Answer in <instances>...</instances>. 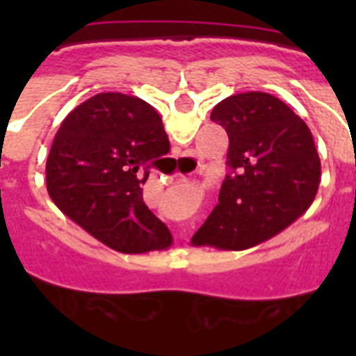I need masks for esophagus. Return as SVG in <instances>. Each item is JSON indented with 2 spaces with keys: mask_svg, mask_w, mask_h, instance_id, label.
<instances>
[{
  "mask_svg": "<svg viewBox=\"0 0 356 356\" xmlns=\"http://www.w3.org/2000/svg\"><path fill=\"white\" fill-rule=\"evenodd\" d=\"M200 171H201V168H200Z\"/></svg>",
  "mask_w": 356,
  "mask_h": 356,
  "instance_id": "34e87169",
  "label": "esophagus"
}]
</instances>
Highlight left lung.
Returning <instances> with one entry per match:
<instances>
[{"label": "left lung", "instance_id": "left-lung-1", "mask_svg": "<svg viewBox=\"0 0 356 356\" xmlns=\"http://www.w3.org/2000/svg\"><path fill=\"white\" fill-rule=\"evenodd\" d=\"M210 119L228 134L229 172L193 244L246 250L307 212L319 188L321 160L303 119L271 94H234L213 106Z\"/></svg>", "mask_w": 356, "mask_h": 356}]
</instances>
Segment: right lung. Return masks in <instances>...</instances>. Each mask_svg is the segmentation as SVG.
<instances>
[{
  "instance_id": "1",
  "label": "right lung",
  "mask_w": 356,
  "mask_h": 356,
  "mask_svg": "<svg viewBox=\"0 0 356 356\" xmlns=\"http://www.w3.org/2000/svg\"><path fill=\"white\" fill-rule=\"evenodd\" d=\"M168 140L149 103L121 92L96 94L56 131L46 162L49 197L112 250H165L172 235L144 203L143 185L151 160L168 155Z\"/></svg>"
}]
</instances>
